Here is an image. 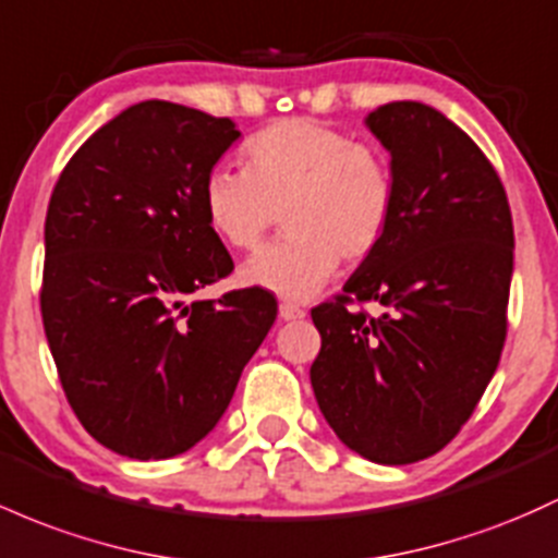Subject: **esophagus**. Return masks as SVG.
<instances>
[{
  "label": "esophagus",
  "instance_id": "1",
  "mask_svg": "<svg viewBox=\"0 0 558 558\" xmlns=\"http://www.w3.org/2000/svg\"><path fill=\"white\" fill-rule=\"evenodd\" d=\"M280 312V320H302L307 312H304V307H299V304H291V302H283L278 307Z\"/></svg>",
  "mask_w": 558,
  "mask_h": 558
}]
</instances>
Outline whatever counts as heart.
<instances>
[{
    "mask_svg": "<svg viewBox=\"0 0 558 558\" xmlns=\"http://www.w3.org/2000/svg\"><path fill=\"white\" fill-rule=\"evenodd\" d=\"M241 174L211 169L201 209L228 248L251 251L283 222L286 235L243 265L241 278L283 299H310L339 262L368 259L395 222L387 153L315 119H280L243 140Z\"/></svg>",
    "mask_w": 558,
    "mask_h": 558,
    "instance_id": "heart-1",
    "label": "heart"
}]
</instances>
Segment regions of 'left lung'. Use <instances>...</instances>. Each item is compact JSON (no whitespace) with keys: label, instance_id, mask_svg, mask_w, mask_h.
<instances>
[{"label":"left lung","instance_id":"8db88e82","mask_svg":"<svg viewBox=\"0 0 558 558\" xmlns=\"http://www.w3.org/2000/svg\"><path fill=\"white\" fill-rule=\"evenodd\" d=\"M391 153L395 222L344 291L312 310V389L336 437L405 466L461 432L498 368L513 272L504 182L461 126L424 102L365 119ZM385 304L371 318L359 307Z\"/></svg>","mask_w":558,"mask_h":558}]
</instances>
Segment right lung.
<instances>
[{
	"mask_svg": "<svg viewBox=\"0 0 558 558\" xmlns=\"http://www.w3.org/2000/svg\"><path fill=\"white\" fill-rule=\"evenodd\" d=\"M241 132L145 100L100 126L60 171L45 222L41 320L69 405L119 456L161 461L206 437L265 341V289L190 299L232 259L201 182Z\"/></svg>",
	"mask_w": 558,
	"mask_h": 558,
	"instance_id": "add662e5",
	"label": "right lung"
}]
</instances>
